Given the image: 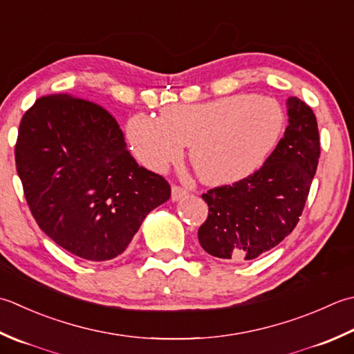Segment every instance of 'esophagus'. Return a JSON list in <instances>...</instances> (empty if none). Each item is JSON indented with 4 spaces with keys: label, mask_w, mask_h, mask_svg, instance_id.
Here are the masks:
<instances>
[{
    "label": "esophagus",
    "mask_w": 354,
    "mask_h": 354,
    "mask_svg": "<svg viewBox=\"0 0 354 354\" xmlns=\"http://www.w3.org/2000/svg\"><path fill=\"white\" fill-rule=\"evenodd\" d=\"M187 195H189V190L184 189V187H181V185H173L171 187V199L173 201H179Z\"/></svg>",
    "instance_id": "1"
}]
</instances>
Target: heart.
Listing matches in <instances>:
<instances>
[{"label": "heart", "instance_id": "b5f03b06", "mask_svg": "<svg viewBox=\"0 0 354 354\" xmlns=\"http://www.w3.org/2000/svg\"><path fill=\"white\" fill-rule=\"evenodd\" d=\"M283 129V112L266 96L230 95L209 102L173 104L159 118L138 113L127 124L136 158L150 170L164 171L183 159L210 184L252 175L272 153Z\"/></svg>", "mask_w": 354, "mask_h": 354}]
</instances>
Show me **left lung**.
<instances>
[{
  "mask_svg": "<svg viewBox=\"0 0 354 354\" xmlns=\"http://www.w3.org/2000/svg\"><path fill=\"white\" fill-rule=\"evenodd\" d=\"M288 127L264 165L244 179L213 187L203 198L209 216L199 227L204 250L242 262L272 250L299 223L321 155L313 110L288 98Z\"/></svg>",
  "mask_w": 354,
  "mask_h": 354,
  "instance_id": "obj_1",
  "label": "left lung"
}]
</instances>
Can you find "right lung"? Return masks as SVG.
Returning <instances> with one entry per match:
<instances>
[{
  "instance_id": "add662e5",
  "label": "right lung",
  "mask_w": 354,
  "mask_h": 354,
  "mask_svg": "<svg viewBox=\"0 0 354 354\" xmlns=\"http://www.w3.org/2000/svg\"><path fill=\"white\" fill-rule=\"evenodd\" d=\"M17 171L32 216L58 245L87 261L126 250L171 189L140 167L112 113L72 95H47L21 118Z\"/></svg>"
}]
</instances>
